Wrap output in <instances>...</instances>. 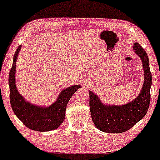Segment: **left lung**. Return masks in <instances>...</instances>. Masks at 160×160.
<instances>
[{"label": "left lung", "mask_w": 160, "mask_h": 160, "mask_svg": "<svg viewBox=\"0 0 160 160\" xmlns=\"http://www.w3.org/2000/svg\"><path fill=\"white\" fill-rule=\"evenodd\" d=\"M133 50L140 58L144 73V83L138 97L122 105L103 103L92 91L90 93L91 118L96 128L107 133H122L142 119L150 104L152 74L148 54L138 42L133 44Z\"/></svg>", "instance_id": "8db88e82"}]
</instances>
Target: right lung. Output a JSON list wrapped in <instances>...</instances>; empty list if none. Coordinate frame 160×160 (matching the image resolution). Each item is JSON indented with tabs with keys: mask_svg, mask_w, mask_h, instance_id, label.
Listing matches in <instances>:
<instances>
[{
	"mask_svg": "<svg viewBox=\"0 0 160 160\" xmlns=\"http://www.w3.org/2000/svg\"><path fill=\"white\" fill-rule=\"evenodd\" d=\"M21 47L20 45L15 52L9 73L10 102L12 110L17 118L30 130L38 132L56 130L65 120V110L70 99L81 85H75L63 89L56 100L49 106L34 105L27 101L19 93L16 85V61Z\"/></svg>",
	"mask_w": 160,
	"mask_h": 160,
	"instance_id": "1",
	"label": "right lung"
}]
</instances>
